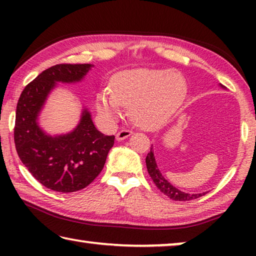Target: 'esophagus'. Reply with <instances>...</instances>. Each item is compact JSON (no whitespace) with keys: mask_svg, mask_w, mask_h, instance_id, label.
I'll return each mask as SVG.
<instances>
[{"mask_svg":"<svg viewBox=\"0 0 256 256\" xmlns=\"http://www.w3.org/2000/svg\"><path fill=\"white\" fill-rule=\"evenodd\" d=\"M130 136H131V131H130V130H128V128H123V130H120V131L118 134H116V140L122 141V140H124V138H126Z\"/></svg>","mask_w":256,"mask_h":256,"instance_id":"1","label":"esophagus"}]
</instances>
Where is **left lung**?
Here are the masks:
<instances>
[{"label": "left lung", "instance_id": "left-lung-1", "mask_svg": "<svg viewBox=\"0 0 256 256\" xmlns=\"http://www.w3.org/2000/svg\"><path fill=\"white\" fill-rule=\"evenodd\" d=\"M90 64H58L42 71L24 86L16 110V149L21 162L40 184L58 192H76L92 183L105 164L114 136L94 128L84 110L72 132L50 136L37 123L47 96L58 82H78Z\"/></svg>", "mask_w": 256, "mask_h": 256}]
</instances>
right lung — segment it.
Here are the masks:
<instances>
[{"mask_svg":"<svg viewBox=\"0 0 256 256\" xmlns=\"http://www.w3.org/2000/svg\"><path fill=\"white\" fill-rule=\"evenodd\" d=\"M146 168H148V172L150 176L152 177L154 183L156 186L162 190L164 194H166L167 196H170V198L175 201H188L192 200V198H196V194H190L188 193H184L180 190L178 188H176L175 186H172L170 182H168L164 177L160 174V172L157 170V166H156L154 162V152L150 150V152L148 154L146 158ZM202 194H198V196H201Z\"/></svg>","mask_w":256,"mask_h":256,"instance_id":"add662e5","label":"right lung"}]
</instances>
